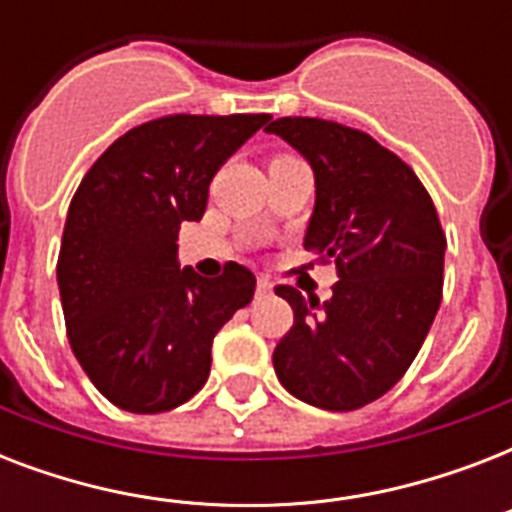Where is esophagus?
<instances>
[{
    "mask_svg": "<svg viewBox=\"0 0 512 512\" xmlns=\"http://www.w3.org/2000/svg\"><path fill=\"white\" fill-rule=\"evenodd\" d=\"M257 297H268L273 292V287H271V281L268 279H257Z\"/></svg>",
    "mask_w": 512,
    "mask_h": 512,
    "instance_id": "34e87169",
    "label": "esophagus"
}]
</instances>
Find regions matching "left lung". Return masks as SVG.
Listing matches in <instances>:
<instances>
[{"mask_svg": "<svg viewBox=\"0 0 512 512\" xmlns=\"http://www.w3.org/2000/svg\"><path fill=\"white\" fill-rule=\"evenodd\" d=\"M268 132L311 164L305 249L335 260L332 297L276 287L295 324L273 350L279 382L305 404L350 412L396 385L420 353L444 289L446 236L412 167L366 132L284 116Z\"/></svg>", "mask_w": 512, "mask_h": 512, "instance_id": "obj_1", "label": "left lung"}]
</instances>
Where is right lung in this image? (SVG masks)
I'll list each match as a JSON object with an SVG mask.
<instances>
[{
    "instance_id": "right-lung-1",
    "label": "right lung",
    "mask_w": 512,
    "mask_h": 512,
    "mask_svg": "<svg viewBox=\"0 0 512 512\" xmlns=\"http://www.w3.org/2000/svg\"><path fill=\"white\" fill-rule=\"evenodd\" d=\"M271 116H162L111 143L68 207L58 289L68 342L124 412H170L209 377L212 340L255 295L239 263L180 271V225L201 220L209 183Z\"/></svg>"
}]
</instances>
